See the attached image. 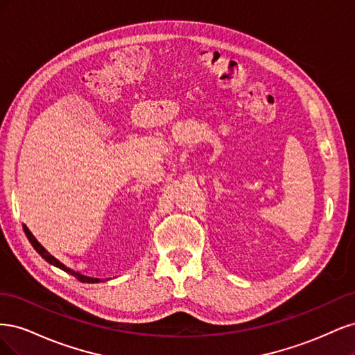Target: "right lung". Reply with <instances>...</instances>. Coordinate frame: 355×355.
Instances as JSON below:
<instances>
[{
    "mask_svg": "<svg viewBox=\"0 0 355 355\" xmlns=\"http://www.w3.org/2000/svg\"><path fill=\"white\" fill-rule=\"evenodd\" d=\"M24 231H25V234H26V237H28L29 243H31L32 247H34V249L38 252V254H41L42 259H44L46 262H49L50 265L59 268V270H62V271H65V272L73 275L75 278H77L78 282L92 283V284H93V283H103V282H108V280H110V278H94V277H89V275H84V274H81V272H78V271L71 270V268H68L67 265H63L60 261H58L55 256L50 254V253L44 249V247H42V245L38 243V240L34 237V235H32V232L28 230L26 225H24Z\"/></svg>",
    "mask_w": 355,
    "mask_h": 355,
    "instance_id": "1",
    "label": "right lung"
}]
</instances>
